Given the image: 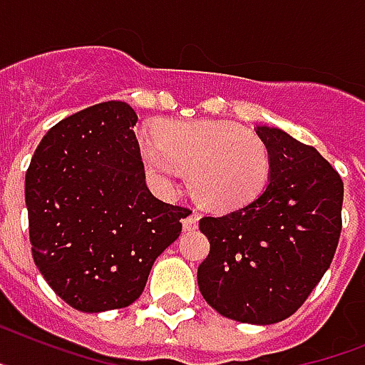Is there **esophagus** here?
Wrapping results in <instances>:
<instances>
[{
  "label": "esophagus",
  "mask_w": 365,
  "mask_h": 365,
  "mask_svg": "<svg viewBox=\"0 0 365 365\" xmlns=\"http://www.w3.org/2000/svg\"><path fill=\"white\" fill-rule=\"evenodd\" d=\"M197 222H200V215H197L195 210H188L185 218H182V225H185L186 231L195 230V227H197Z\"/></svg>",
  "instance_id": "34e87169"
}]
</instances>
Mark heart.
<instances>
[{"instance_id":"heart-1","label":"heart","mask_w":365,"mask_h":365,"mask_svg":"<svg viewBox=\"0 0 365 365\" xmlns=\"http://www.w3.org/2000/svg\"><path fill=\"white\" fill-rule=\"evenodd\" d=\"M141 158L162 194L173 192L190 170V192L212 210H233L254 201L270 173L267 143L225 121L168 123L160 134H143Z\"/></svg>"}]
</instances>
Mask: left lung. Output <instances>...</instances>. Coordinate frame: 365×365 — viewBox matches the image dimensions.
Masks as SVG:
<instances>
[{
    "instance_id": "obj_1",
    "label": "left lung",
    "mask_w": 365,
    "mask_h": 365,
    "mask_svg": "<svg viewBox=\"0 0 365 365\" xmlns=\"http://www.w3.org/2000/svg\"><path fill=\"white\" fill-rule=\"evenodd\" d=\"M255 132L269 147V185L240 209L201 218L210 252L197 285L220 315L272 324L306 302L332 263L343 180L315 147L278 128Z\"/></svg>"
}]
</instances>
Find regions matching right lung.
<instances>
[{
	"mask_svg": "<svg viewBox=\"0 0 365 365\" xmlns=\"http://www.w3.org/2000/svg\"><path fill=\"white\" fill-rule=\"evenodd\" d=\"M135 123L126 102L86 108L48 130L27 168L33 261L78 312L126 308L140 298L188 212L147 188Z\"/></svg>",
	"mask_w": 365,
	"mask_h": 365,
	"instance_id": "1",
	"label": "right lung"
}]
</instances>
